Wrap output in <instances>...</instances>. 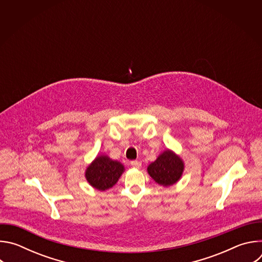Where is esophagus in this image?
<instances>
[{
  "label": "esophagus",
  "mask_w": 262,
  "mask_h": 262,
  "mask_svg": "<svg viewBox=\"0 0 262 262\" xmlns=\"http://www.w3.org/2000/svg\"><path fill=\"white\" fill-rule=\"evenodd\" d=\"M130 165H132V167H134V168H140L141 167V162H139V161H132L130 162Z\"/></svg>",
  "instance_id": "34e87169"
}]
</instances>
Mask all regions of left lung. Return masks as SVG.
Wrapping results in <instances>:
<instances>
[{
    "label": "left lung",
    "mask_w": 262,
    "mask_h": 262,
    "mask_svg": "<svg viewBox=\"0 0 262 262\" xmlns=\"http://www.w3.org/2000/svg\"><path fill=\"white\" fill-rule=\"evenodd\" d=\"M183 169L184 165L181 159L171 150H166L148 166L147 171L156 182L169 186L179 180Z\"/></svg>",
    "instance_id": "1"
}]
</instances>
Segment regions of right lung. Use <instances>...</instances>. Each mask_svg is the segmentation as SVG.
<instances>
[{
    "mask_svg": "<svg viewBox=\"0 0 262 262\" xmlns=\"http://www.w3.org/2000/svg\"><path fill=\"white\" fill-rule=\"evenodd\" d=\"M124 167L121 163L100 156L86 170L87 181L99 191L111 189L119 179Z\"/></svg>",
    "mask_w": 262,
    "mask_h": 262,
    "instance_id": "obj_1",
    "label": "right lung"
}]
</instances>
